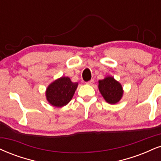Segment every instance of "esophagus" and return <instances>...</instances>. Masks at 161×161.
I'll return each mask as SVG.
<instances>
[{
	"instance_id": "1",
	"label": "esophagus",
	"mask_w": 161,
	"mask_h": 161,
	"mask_svg": "<svg viewBox=\"0 0 161 161\" xmlns=\"http://www.w3.org/2000/svg\"><path fill=\"white\" fill-rule=\"evenodd\" d=\"M94 79H92V80L88 81V82H86V84H87V85H92L93 83H94Z\"/></svg>"
}]
</instances>
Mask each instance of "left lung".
<instances>
[{"label":"left lung","instance_id":"obj_1","mask_svg":"<svg viewBox=\"0 0 161 161\" xmlns=\"http://www.w3.org/2000/svg\"><path fill=\"white\" fill-rule=\"evenodd\" d=\"M98 88L103 99L109 104L118 103L123 97L122 86L110 75L98 81Z\"/></svg>","mask_w":161,"mask_h":161}]
</instances>
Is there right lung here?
I'll use <instances>...</instances> for the list:
<instances>
[{"instance_id":"1","label":"right lung","mask_w":161,"mask_h":161,"mask_svg":"<svg viewBox=\"0 0 161 161\" xmlns=\"http://www.w3.org/2000/svg\"><path fill=\"white\" fill-rule=\"evenodd\" d=\"M78 85V82H73L69 77H60L50 83L46 88V100L55 107H63L72 99Z\"/></svg>"}]
</instances>
